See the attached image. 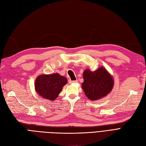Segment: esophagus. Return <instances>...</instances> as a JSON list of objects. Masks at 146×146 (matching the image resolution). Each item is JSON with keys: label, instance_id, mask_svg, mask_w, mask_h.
<instances>
[{"label": "esophagus", "instance_id": "34e87169", "mask_svg": "<svg viewBox=\"0 0 146 146\" xmlns=\"http://www.w3.org/2000/svg\"><path fill=\"white\" fill-rule=\"evenodd\" d=\"M77 82H78L77 80H69L70 83H77Z\"/></svg>", "mask_w": 146, "mask_h": 146}]
</instances>
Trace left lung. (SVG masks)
<instances>
[{
    "label": "left lung",
    "mask_w": 146,
    "mask_h": 146,
    "mask_svg": "<svg viewBox=\"0 0 146 146\" xmlns=\"http://www.w3.org/2000/svg\"><path fill=\"white\" fill-rule=\"evenodd\" d=\"M83 76L82 89L87 98L91 100L104 98L113 89V79L104 68H100L94 72L86 69Z\"/></svg>",
    "instance_id": "obj_1"
}]
</instances>
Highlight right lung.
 I'll return each mask as SVG.
<instances>
[{
	"instance_id": "obj_1",
	"label": "right lung",
	"mask_w": 146,
	"mask_h": 146,
	"mask_svg": "<svg viewBox=\"0 0 146 146\" xmlns=\"http://www.w3.org/2000/svg\"><path fill=\"white\" fill-rule=\"evenodd\" d=\"M67 82V78L57 73L42 75L36 79L35 90L43 98L54 100L58 96Z\"/></svg>"
}]
</instances>
